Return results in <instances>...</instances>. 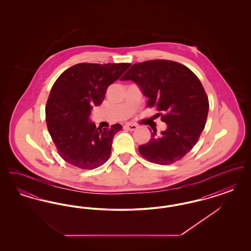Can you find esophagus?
Here are the masks:
<instances>
[{
	"instance_id": "1",
	"label": "esophagus",
	"mask_w": 251,
	"mask_h": 251,
	"mask_svg": "<svg viewBox=\"0 0 251 251\" xmlns=\"http://www.w3.org/2000/svg\"><path fill=\"white\" fill-rule=\"evenodd\" d=\"M124 128H126V129H128V130H130V131H134V130L137 129V125L132 124V123H126V124L124 125Z\"/></svg>"
}]
</instances>
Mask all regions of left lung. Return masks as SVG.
Segmentation results:
<instances>
[{
	"mask_svg": "<svg viewBox=\"0 0 251 251\" xmlns=\"http://www.w3.org/2000/svg\"><path fill=\"white\" fill-rule=\"evenodd\" d=\"M120 80L134 82L148 98V106L165 114L161 120L167 129L159 135L153 131L150 141L139 146L140 154L159 165L186 155L198 142L209 111L208 97L195 73L174 61L151 60L133 64Z\"/></svg>",
	"mask_w": 251,
	"mask_h": 251,
	"instance_id": "8db88e82",
	"label": "left lung"
}]
</instances>
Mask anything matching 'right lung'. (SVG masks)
<instances>
[{"label":"right lung","instance_id":"obj_1","mask_svg":"<svg viewBox=\"0 0 251 251\" xmlns=\"http://www.w3.org/2000/svg\"><path fill=\"white\" fill-rule=\"evenodd\" d=\"M131 66L120 64H87L72 66L52 85L46 105L49 132L60 156L82 169L103 165L111 154L115 134L122 129L114 124L99 129L90 121L91 111L104 100L108 86Z\"/></svg>","mask_w":251,"mask_h":251}]
</instances>
